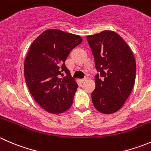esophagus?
I'll return each mask as SVG.
<instances>
[{
  "label": "esophagus",
  "instance_id": "esophagus-1",
  "mask_svg": "<svg viewBox=\"0 0 151 151\" xmlns=\"http://www.w3.org/2000/svg\"><path fill=\"white\" fill-rule=\"evenodd\" d=\"M88 80V78H86V77H85V78H84V79H82V80H80V82H81V83H84V82H85V81H86V80Z\"/></svg>",
  "mask_w": 151,
  "mask_h": 151
}]
</instances>
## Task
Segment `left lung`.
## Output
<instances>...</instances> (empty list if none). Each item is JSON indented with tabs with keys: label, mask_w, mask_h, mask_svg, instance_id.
Here are the masks:
<instances>
[{
	"label": "left lung",
	"mask_w": 151,
	"mask_h": 151,
	"mask_svg": "<svg viewBox=\"0 0 151 151\" xmlns=\"http://www.w3.org/2000/svg\"><path fill=\"white\" fill-rule=\"evenodd\" d=\"M96 68V88L91 97L94 107L104 114L119 110L130 95L136 77V62L132 50L112 30L87 36Z\"/></svg>",
	"instance_id": "left-lung-1"
}]
</instances>
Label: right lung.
I'll list each match as a JSON object with an SVG mask.
<instances>
[{"instance_id": "obj_1", "label": "right lung", "mask_w": 151, "mask_h": 151, "mask_svg": "<svg viewBox=\"0 0 151 151\" xmlns=\"http://www.w3.org/2000/svg\"><path fill=\"white\" fill-rule=\"evenodd\" d=\"M82 42L78 35L48 29L29 48L24 62L25 83L35 101L50 113L61 114L72 104L78 85L65 61Z\"/></svg>"}]
</instances>
